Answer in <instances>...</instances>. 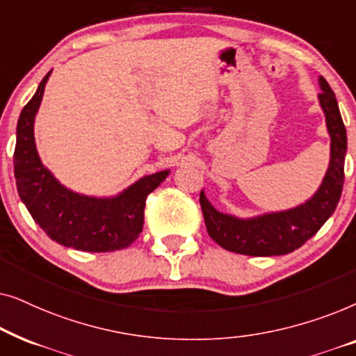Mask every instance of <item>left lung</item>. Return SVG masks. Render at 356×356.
Here are the masks:
<instances>
[{"label":"left lung","mask_w":356,"mask_h":356,"mask_svg":"<svg viewBox=\"0 0 356 356\" xmlns=\"http://www.w3.org/2000/svg\"><path fill=\"white\" fill-rule=\"evenodd\" d=\"M319 86L323 89L319 102L330 134V163L323 184L308 202L285 212L241 220L216 211L201 191L199 202L209 236L227 251L246 256L289 254L314 236L334 213L343 188L347 131L335 94L323 76L319 77Z\"/></svg>","instance_id":"1"}]
</instances>
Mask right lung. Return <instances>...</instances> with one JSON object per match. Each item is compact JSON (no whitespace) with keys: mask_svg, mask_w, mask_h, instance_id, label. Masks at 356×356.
<instances>
[{"mask_svg":"<svg viewBox=\"0 0 356 356\" xmlns=\"http://www.w3.org/2000/svg\"><path fill=\"white\" fill-rule=\"evenodd\" d=\"M50 72L17 121L14 178L17 193L43 232L53 241L79 251L108 252L128 248L144 225L145 199L167 178L168 170L140 178L120 196L97 199L72 193L55 179L38 159L33 120Z\"/></svg>","mask_w":356,"mask_h":356,"instance_id":"add662e5","label":"right lung"}]
</instances>
